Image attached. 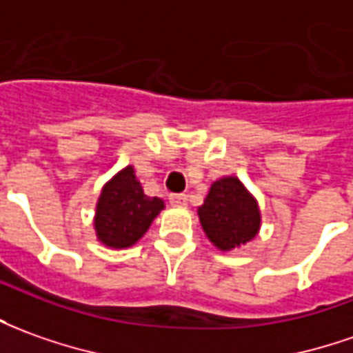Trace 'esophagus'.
<instances>
[{"label": "esophagus", "instance_id": "obj_1", "mask_svg": "<svg viewBox=\"0 0 353 353\" xmlns=\"http://www.w3.org/2000/svg\"><path fill=\"white\" fill-rule=\"evenodd\" d=\"M169 201H171V205L182 208V205L188 203V196H186V194H171V196H169Z\"/></svg>", "mask_w": 353, "mask_h": 353}]
</instances>
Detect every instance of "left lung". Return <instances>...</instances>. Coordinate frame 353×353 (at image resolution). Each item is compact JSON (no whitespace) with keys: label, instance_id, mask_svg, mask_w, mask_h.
<instances>
[{"label":"left lung","instance_id":"left-lung-1","mask_svg":"<svg viewBox=\"0 0 353 353\" xmlns=\"http://www.w3.org/2000/svg\"><path fill=\"white\" fill-rule=\"evenodd\" d=\"M205 236L221 252H230L254 240L261 227L255 198L236 176H223L211 184L203 205L198 208Z\"/></svg>","mask_w":353,"mask_h":353}]
</instances>
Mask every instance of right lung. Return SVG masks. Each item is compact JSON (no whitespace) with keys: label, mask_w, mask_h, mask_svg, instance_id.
Masks as SVG:
<instances>
[{"label":"right lung","mask_w":353,"mask_h":353,"mask_svg":"<svg viewBox=\"0 0 353 353\" xmlns=\"http://www.w3.org/2000/svg\"><path fill=\"white\" fill-rule=\"evenodd\" d=\"M163 208L161 198L145 196L134 167L128 165L101 188L94 217L96 236L107 248L134 246Z\"/></svg>","instance_id":"obj_1"}]
</instances>
